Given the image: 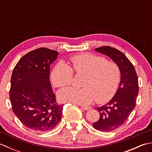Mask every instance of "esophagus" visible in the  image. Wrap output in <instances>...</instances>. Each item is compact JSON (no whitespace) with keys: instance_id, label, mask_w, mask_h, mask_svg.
Instances as JSON below:
<instances>
[{"instance_id":"obj_1","label":"esophagus","mask_w":152,"mask_h":152,"mask_svg":"<svg viewBox=\"0 0 152 152\" xmlns=\"http://www.w3.org/2000/svg\"><path fill=\"white\" fill-rule=\"evenodd\" d=\"M81 108L83 110H89L91 108V107H89V106H82Z\"/></svg>"}]
</instances>
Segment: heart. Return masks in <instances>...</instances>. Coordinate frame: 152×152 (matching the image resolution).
Segmentation results:
<instances>
[{"mask_svg": "<svg viewBox=\"0 0 152 152\" xmlns=\"http://www.w3.org/2000/svg\"><path fill=\"white\" fill-rule=\"evenodd\" d=\"M71 67L63 63L56 64L51 74L56 88L67 86L72 82L74 74L84 76L83 88H66L59 90L57 99L63 102L88 105L95 99L102 104L114 97L121 80V70L117 63L106 58L89 53L76 55L70 59Z\"/></svg>", "mask_w": 152, "mask_h": 152, "instance_id": "b5f03b06", "label": "heart"}]
</instances>
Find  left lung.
Instances as JSON below:
<instances>
[{
	"mask_svg": "<svg viewBox=\"0 0 152 152\" xmlns=\"http://www.w3.org/2000/svg\"><path fill=\"white\" fill-rule=\"evenodd\" d=\"M95 50L108 56L121 70V80L117 92L106 105L96 108L100 112V118L93 124L95 129L109 132L124 124L136 106L138 77L133 64L120 51L108 46L97 48Z\"/></svg>",
	"mask_w": 152,
	"mask_h": 152,
	"instance_id": "obj_1",
	"label": "left lung"
}]
</instances>
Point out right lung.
Listing matches in <instances>:
<instances>
[{"instance_id": "1", "label": "right lung", "mask_w": 152, "mask_h": 152, "mask_svg": "<svg viewBox=\"0 0 152 152\" xmlns=\"http://www.w3.org/2000/svg\"><path fill=\"white\" fill-rule=\"evenodd\" d=\"M57 51L40 48L23 57L12 74L10 99L13 112L25 127L37 133L53 129L64 104H58L50 81Z\"/></svg>"}]
</instances>
